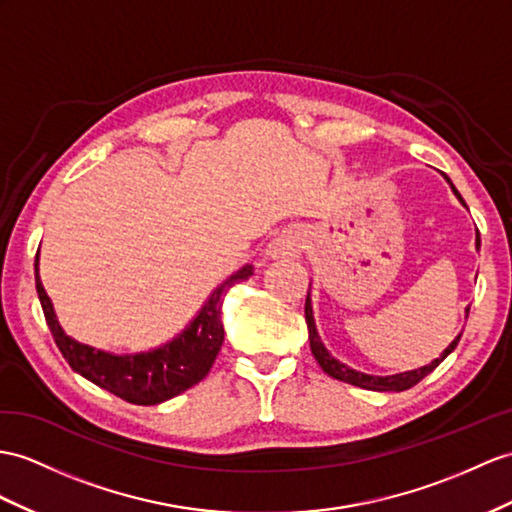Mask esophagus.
<instances>
[{"label":"esophagus","instance_id":"obj_1","mask_svg":"<svg viewBox=\"0 0 512 512\" xmlns=\"http://www.w3.org/2000/svg\"><path fill=\"white\" fill-rule=\"evenodd\" d=\"M299 252V239L293 232H284L278 239H273L269 245V256L271 258H291Z\"/></svg>","mask_w":512,"mask_h":512}]
</instances>
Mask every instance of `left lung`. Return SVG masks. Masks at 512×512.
Masks as SVG:
<instances>
[{"label": "left lung", "instance_id": "left-lung-1", "mask_svg": "<svg viewBox=\"0 0 512 512\" xmlns=\"http://www.w3.org/2000/svg\"><path fill=\"white\" fill-rule=\"evenodd\" d=\"M447 178V176H445ZM447 182L452 184V180L447 178ZM454 193L458 195L460 202L465 204V199L460 197V193L456 191V186L452 184ZM478 245H480V236H478ZM306 323H308V339H310V350H313V356L319 363V367L328 373V376H332L334 380H341V382H347V384H354V386H360V389H369V391H406L410 389V386H415L417 382H421L423 378L428 376V373H432L436 367H439L443 360L447 358V354H450L454 347L458 345L460 336H463V332H460L456 339L452 341V345L447 347V350L441 354V358L432 360L430 365L421 367V369H415V371H406V373H397V376H386V378H380V376H367V373H358L350 367H345L343 363H339V360L332 358L328 354L326 347H323V343L319 341V334H317V328H315V319H313V308H310V291H308V297H306ZM469 313V308H467Z\"/></svg>", "mask_w": 512, "mask_h": 512}]
</instances>
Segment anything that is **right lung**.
I'll return each mask as SVG.
<instances>
[{
    "instance_id": "obj_1",
    "label": "right lung",
    "mask_w": 512,
    "mask_h": 512,
    "mask_svg": "<svg viewBox=\"0 0 512 512\" xmlns=\"http://www.w3.org/2000/svg\"><path fill=\"white\" fill-rule=\"evenodd\" d=\"M34 276L45 321L69 367L121 400L139 406H154L184 393L208 376L223 345L221 299L230 286L254 276V267L245 265L230 280L223 282L178 339L154 352L132 356H112L73 341L62 332L54 315V306L43 289L39 278V256L34 258Z\"/></svg>"
}]
</instances>
